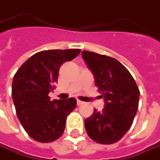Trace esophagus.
<instances>
[{"instance_id": "esophagus-1", "label": "esophagus", "mask_w": 160, "mask_h": 160, "mask_svg": "<svg viewBox=\"0 0 160 160\" xmlns=\"http://www.w3.org/2000/svg\"><path fill=\"white\" fill-rule=\"evenodd\" d=\"M82 104H83V102H82V101L77 100V105H78V106H80V105H82Z\"/></svg>"}]
</instances>
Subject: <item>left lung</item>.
<instances>
[{
    "label": "left lung",
    "instance_id": "left-lung-1",
    "mask_svg": "<svg viewBox=\"0 0 160 160\" xmlns=\"http://www.w3.org/2000/svg\"><path fill=\"white\" fill-rule=\"evenodd\" d=\"M81 54L105 100L103 110L95 109L85 120L86 132L96 142H117L132 124L139 107V88L128 70L115 58L88 51Z\"/></svg>",
    "mask_w": 160,
    "mask_h": 160
}]
</instances>
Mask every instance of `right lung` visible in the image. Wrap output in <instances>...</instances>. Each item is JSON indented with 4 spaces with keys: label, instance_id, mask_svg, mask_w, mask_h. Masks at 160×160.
<instances>
[{
    "label": "right lung",
    "instance_id": "obj_1",
    "mask_svg": "<svg viewBox=\"0 0 160 160\" xmlns=\"http://www.w3.org/2000/svg\"><path fill=\"white\" fill-rule=\"evenodd\" d=\"M80 49L46 50L27 60L15 73L12 99L18 118L27 133L39 142H52L62 135L66 118L76 108L74 98L50 100L61 65L73 60Z\"/></svg>",
    "mask_w": 160,
    "mask_h": 160
}]
</instances>
